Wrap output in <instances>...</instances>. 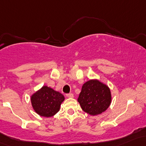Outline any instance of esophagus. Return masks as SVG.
<instances>
[{"mask_svg":"<svg viewBox=\"0 0 146 146\" xmlns=\"http://www.w3.org/2000/svg\"><path fill=\"white\" fill-rule=\"evenodd\" d=\"M66 96L68 98H73V94H66Z\"/></svg>","mask_w":146,"mask_h":146,"instance_id":"1","label":"esophagus"}]
</instances>
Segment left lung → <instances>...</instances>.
Returning <instances> with one entry per match:
<instances>
[{
	"instance_id": "1",
	"label": "left lung",
	"mask_w": 146,
	"mask_h": 146,
	"mask_svg": "<svg viewBox=\"0 0 146 146\" xmlns=\"http://www.w3.org/2000/svg\"><path fill=\"white\" fill-rule=\"evenodd\" d=\"M78 101L84 111L91 116L102 113L111 102L110 87L97 79L89 80L82 87Z\"/></svg>"
}]
</instances>
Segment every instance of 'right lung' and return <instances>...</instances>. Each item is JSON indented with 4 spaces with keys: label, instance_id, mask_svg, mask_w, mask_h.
Masks as SVG:
<instances>
[{
    "label": "right lung",
    "instance_id": "right-lung-1",
    "mask_svg": "<svg viewBox=\"0 0 146 146\" xmlns=\"http://www.w3.org/2000/svg\"><path fill=\"white\" fill-rule=\"evenodd\" d=\"M64 99L63 94L46 85L34 93L30 98L35 111L39 116L46 118L54 116L60 111Z\"/></svg>",
    "mask_w": 146,
    "mask_h": 146
}]
</instances>
